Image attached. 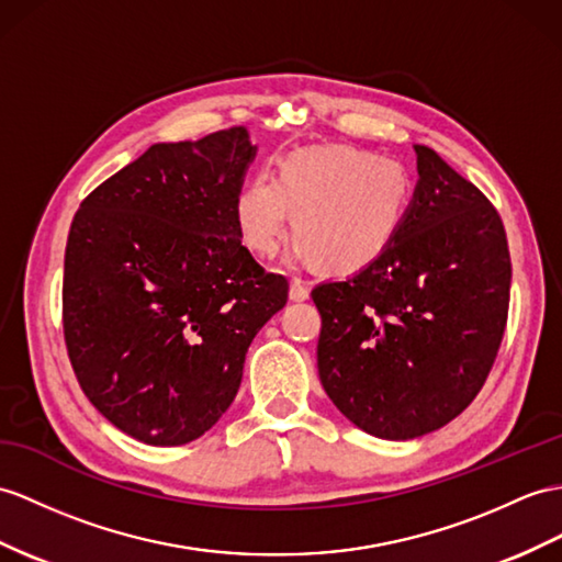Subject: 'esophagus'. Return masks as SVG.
Masks as SVG:
<instances>
[{
	"label": "esophagus",
	"instance_id": "34e87169",
	"mask_svg": "<svg viewBox=\"0 0 562 562\" xmlns=\"http://www.w3.org/2000/svg\"><path fill=\"white\" fill-rule=\"evenodd\" d=\"M310 297V283L305 279L300 277H293L291 279V300H295V303H303V300Z\"/></svg>",
	"mask_w": 562,
	"mask_h": 562
}]
</instances>
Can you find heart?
<instances>
[{"instance_id": "1", "label": "heart", "mask_w": 562, "mask_h": 562, "mask_svg": "<svg viewBox=\"0 0 562 562\" xmlns=\"http://www.w3.org/2000/svg\"><path fill=\"white\" fill-rule=\"evenodd\" d=\"M409 176L401 161L348 147L300 149L281 161L277 181L255 176L236 198L243 243L273 257L293 236L319 267L350 271L391 240L407 207Z\"/></svg>"}]
</instances>
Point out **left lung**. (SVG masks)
Returning <instances> with one entry per match:
<instances>
[{
    "instance_id": "1",
    "label": "left lung",
    "mask_w": 562,
    "mask_h": 562,
    "mask_svg": "<svg viewBox=\"0 0 562 562\" xmlns=\"http://www.w3.org/2000/svg\"><path fill=\"white\" fill-rule=\"evenodd\" d=\"M415 153V195L384 250L312 291L326 395L355 427L389 441L441 429L476 398L510 305L496 207L431 147Z\"/></svg>"
}]
</instances>
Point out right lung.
<instances>
[{
    "label": "right lung",
    "instance_id": "1",
    "mask_svg": "<svg viewBox=\"0 0 562 562\" xmlns=\"http://www.w3.org/2000/svg\"><path fill=\"white\" fill-rule=\"evenodd\" d=\"M243 126L157 143L80 202L64 257V340L88 401L149 446L200 439L289 281L240 245L255 157Z\"/></svg>",
    "mask_w": 562,
    "mask_h": 562
}]
</instances>
